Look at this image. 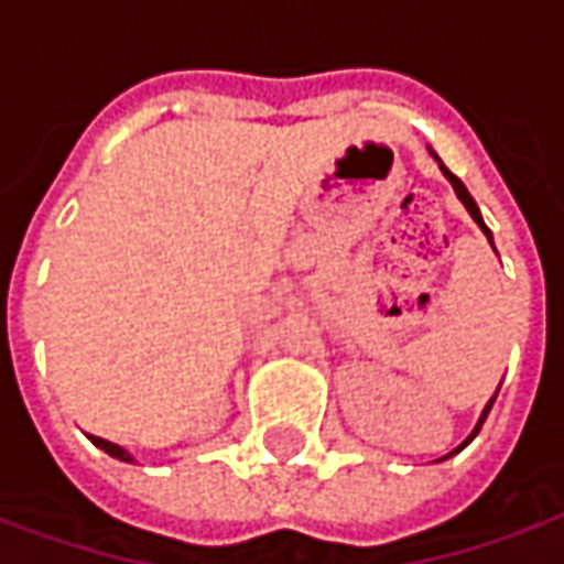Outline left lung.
Listing matches in <instances>:
<instances>
[{
    "label": "left lung",
    "instance_id": "left-lung-1",
    "mask_svg": "<svg viewBox=\"0 0 564 564\" xmlns=\"http://www.w3.org/2000/svg\"><path fill=\"white\" fill-rule=\"evenodd\" d=\"M431 155H433V159H436V164H440V171H443V176H446L448 183H452V188H455V195H458L460 204H464V207H467V214L474 216V223H476V226L482 228V235H486L488 243H491V250H495V241H491V231H488V226H486V223H482V214H479V207H476V200L470 198V192H467V186H464V183H460V180H458V176H455V173L448 171L446 164H443V161H440V155H436V152H433V149H431ZM495 253H498V250H495ZM495 397H498V393H495ZM495 397H491V400H488V403H486V409H482V415H479V421H476L474 433H470V436H467V440H464V443H460V446L455 448V452H448L446 458H452V455H458L460 448L467 446V443H470V440H474L476 433H479V427H482V421H486V415H488V412H491V403H495ZM446 458H440V460H446Z\"/></svg>",
    "mask_w": 564,
    "mask_h": 564
}]
</instances>
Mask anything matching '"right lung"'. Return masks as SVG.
<instances>
[{"instance_id":"add662e5","label":"right lung","mask_w":564,"mask_h":564,"mask_svg":"<svg viewBox=\"0 0 564 564\" xmlns=\"http://www.w3.org/2000/svg\"><path fill=\"white\" fill-rule=\"evenodd\" d=\"M90 443H94V446H97V448H104L106 455H112V458L128 460V464H133V455H131V452H128V448L116 446V443H109V440H100V436H90Z\"/></svg>"}]
</instances>
